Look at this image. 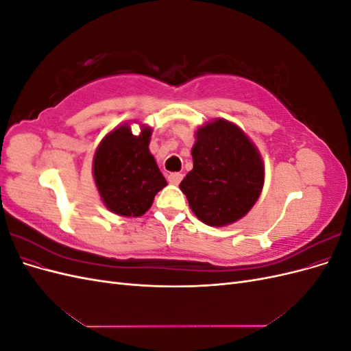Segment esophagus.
Here are the masks:
<instances>
[{
    "label": "esophagus",
    "instance_id": "esophagus-1",
    "mask_svg": "<svg viewBox=\"0 0 351 351\" xmlns=\"http://www.w3.org/2000/svg\"><path fill=\"white\" fill-rule=\"evenodd\" d=\"M183 180V174H180V173H171L168 176V182L171 183V184H180V182H182Z\"/></svg>",
    "mask_w": 351,
    "mask_h": 351
}]
</instances>
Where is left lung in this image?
Returning a JSON list of instances; mask_svg holds the SVG:
<instances>
[{
  "label": "left lung",
  "instance_id": "8db88e82",
  "mask_svg": "<svg viewBox=\"0 0 351 351\" xmlns=\"http://www.w3.org/2000/svg\"><path fill=\"white\" fill-rule=\"evenodd\" d=\"M193 169L180 183L193 214L206 226L243 218L261 196L265 167L258 147L239 125L217 119L196 132Z\"/></svg>",
  "mask_w": 351,
  "mask_h": 351
}]
</instances>
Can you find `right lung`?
I'll return each mask as SVG.
<instances>
[{
  "mask_svg": "<svg viewBox=\"0 0 351 351\" xmlns=\"http://www.w3.org/2000/svg\"><path fill=\"white\" fill-rule=\"evenodd\" d=\"M151 134L147 125L133 134L130 125L123 124L105 136L95 152V184L104 205L117 215H143L155 195L167 186L149 152Z\"/></svg>",
  "mask_w": 351,
  "mask_h": 351,
  "instance_id": "1",
  "label": "right lung"
}]
</instances>
